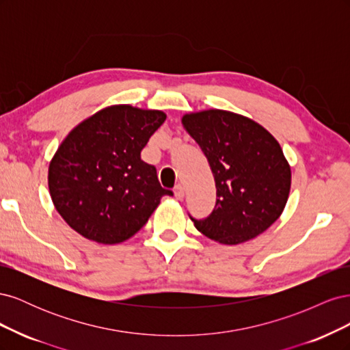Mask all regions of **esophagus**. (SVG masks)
I'll list each match as a JSON object with an SVG mask.
<instances>
[{"instance_id":"esophagus-1","label":"esophagus","mask_w":350,"mask_h":350,"mask_svg":"<svg viewBox=\"0 0 350 350\" xmlns=\"http://www.w3.org/2000/svg\"><path fill=\"white\" fill-rule=\"evenodd\" d=\"M184 196H185V189H184V187H183L181 184H178V185H176V188H175V197H176L178 200H183V198H184Z\"/></svg>"}]
</instances>
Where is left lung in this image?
<instances>
[{
	"mask_svg": "<svg viewBox=\"0 0 350 350\" xmlns=\"http://www.w3.org/2000/svg\"><path fill=\"white\" fill-rule=\"evenodd\" d=\"M181 122L207 157L216 183V206L193 219L207 238L238 245L267 230L283 213L292 172L279 142L262 125L230 111L185 113Z\"/></svg>",
	"mask_w": 350,
	"mask_h": 350,
	"instance_id": "8db88e82",
	"label": "left lung"
}]
</instances>
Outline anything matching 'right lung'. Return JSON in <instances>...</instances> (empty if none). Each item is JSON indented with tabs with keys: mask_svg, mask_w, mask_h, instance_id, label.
I'll use <instances>...</instances> for the list:
<instances>
[{
	"mask_svg": "<svg viewBox=\"0 0 350 350\" xmlns=\"http://www.w3.org/2000/svg\"><path fill=\"white\" fill-rule=\"evenodd\" d=\"M166 120L157 109L111 105L67 134L48 167L49 194L67 225L105 245L135 235L163 196L142 150Z\"/></svg>",
	"mask_w": 350,
	"mask_h": 350,
	"instance_id": "1",
	"label": "right lung"
}]
</instances>
